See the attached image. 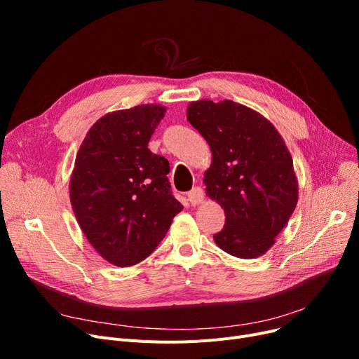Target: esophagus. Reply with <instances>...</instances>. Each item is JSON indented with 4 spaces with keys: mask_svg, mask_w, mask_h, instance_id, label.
Here are the masks:
<instances>
[{
    "mask_svg": "<svg viewBox=\"0 0 359 359\" xmlns=\"http://www.w3.org/2000/svg\"><path fill=\"white\" fill-rule=\"evenodd\" d=\"M187 199H189V202H191L194 206H196V205H199V203L203 202L205 194H203V191L201 189V187H194V189H192L189 194H187Z\"/></svg>",
    "mask_w": 359,
    "mask_h": 359,
    "instance_id": "34e87169",
    "label": "esophagus"
}]
</instances>
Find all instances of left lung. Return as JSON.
<instances>
[{"label":"left lung","mask_w":359,"mask_h":359,"mask_svg":"<svg viewBox=\"0 0 359 359\" xmlns=\"http://www.w3.org/2000/svg\"><path fill=\"white\" fill-rule=\"evenodd\" d=\"M186 113L212 153L205 191L225 212L214 241L240 259L265 255L298 202V180L284 138L259 111L233 100L191 102Z\"/></svg>","instance_id":"8db88e82"}]
</instances>
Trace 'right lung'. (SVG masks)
I'll return each instance as SVG.
<instances>
[{"label": "right lung", "mask_w": 359, "mask_h": 359, "mask_svg": "<svg viewBox=\"0 0 359 359\" xmlns=\"http://www.w3.org/2000/svg\"><path fill=\"white\" fill-rule=\"evenodd\" d=\"M164 113L153 103L106 113L75 157L69 179L75 219L94 250L119 268L153 253L183 210L170 192L168 161L148 149Z\"/></svg>", "instance_id": "right-lung-1"}]
</instances>
